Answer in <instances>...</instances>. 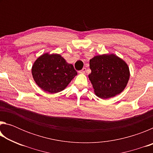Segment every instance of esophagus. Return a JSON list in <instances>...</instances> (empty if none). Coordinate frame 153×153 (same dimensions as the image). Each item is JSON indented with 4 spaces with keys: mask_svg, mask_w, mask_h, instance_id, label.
<instances>
[{
    "mask_svg": "<svg viewBox=\"0 0 153 153\" xmlns=\"http://www.w3.org/2000/svg\"><path fill=\"white\" fill-rule=\"evenodd\" d=\"M86 68H83L81 71H79V73H80V74H85L86 73Z\"/></svg>",
    "mask_w": 153,
    "mask_h": 153,
    "instance_id": "34e87169",
    "label": "esophagus"
}]
</instances>
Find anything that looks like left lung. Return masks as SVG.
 I'll return each instance as SVG.
<instances>
[{
    "mask_svg": "<svg viewBox=\"0 0 153 153\" xmlns=\"http://www.w3.org/2000/svg\"><path fill=\"white\" fill-rule=\"evenodd\" d=\"M91 74L88 75L95 94L107 99L120 94L129 79V67L114 54L97 55L90 60Z\"/></svg>",
    "mask_w": 153,
    "mask_h": 153,
    "instance_id": "1",
    "label": "left lung"
}]
</instances>
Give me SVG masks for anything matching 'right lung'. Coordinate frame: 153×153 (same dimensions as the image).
<instances>
[{"label":"right lung","mask_w":153,"mask_h":153,"mask_svg":"<svg viewBox=\"0 0 153 153\" xmlns=\"http://www.w3.org/2000/svg\"><path fill=\"white\" fill-rule=\"evenodd\" d=\"M32 74L36 84L44 91L57 93L68 86L77 71L59 54L45 53L33 63Z\"/></svg>","instance_id":"obj_1"}]
</instances>
